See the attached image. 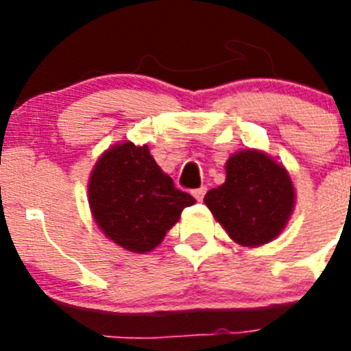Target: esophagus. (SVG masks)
Here are the masks:
<instances>
[{"instance_id":"esophagus-1","label":"esophagus","mask_w":351,"mask_h":351,"mask_svg":"<svg viewBox=\"0 0 351 351\" xmlns=\"http://www.w3.org/2000/svg\"><path fill=\"white\" fill-rule=\"evenodd\" d=\"M206 193H207L206 186H202V188H197V190H193V197L197 198L198 202H202L204 197H206Z\"/></svg>"}]
</instances>
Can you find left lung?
<instances>
[{
  "label": "left lung",
  "instance_id": "obj_1",
  "mask_svg": "<svg viewBox=\"0 0 351 351\" xmlns=\"http://www.w3.org/2000/svg\"><path fill=\"white\" fill-rule=\"evenodd\" d=\"M225 169V182L207 191L206 206L241 246L271 243L283 232L295 204L287 169L256 149L232 154Z\"/></svg>",
  "mask_w": 351,
  "mask_h": 351
}]
</instances>
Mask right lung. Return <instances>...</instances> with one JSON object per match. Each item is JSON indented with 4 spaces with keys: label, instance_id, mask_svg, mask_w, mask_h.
Listing matches in <instances>:
<instances>
[{
    "label": "right lung",
    "instance_id": "obj_1",
    "mask_svg": "<svg viewBox=\"0 0 351 351\" xmlns=\"http://www.w3.org/2000/svg\"><path fill=\"white\" fill-rule=\"evenodd\" d=\"M89 207L110 241L147 253L163 241L195 198L173 186L147 145L123 142L107 149L89 178Z\"/></svg>",
    "mask_w": 351,
    "mask_h": 351
}]
</instances>
